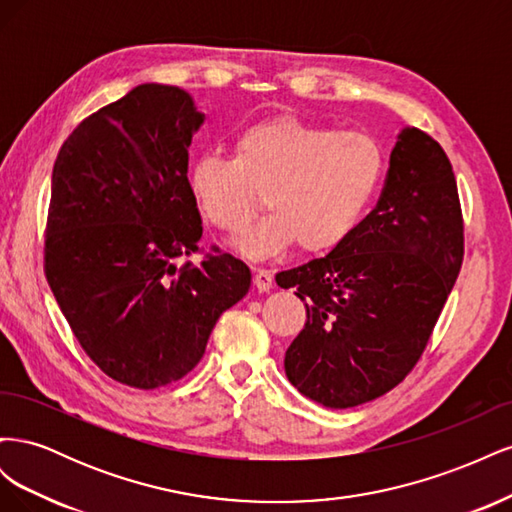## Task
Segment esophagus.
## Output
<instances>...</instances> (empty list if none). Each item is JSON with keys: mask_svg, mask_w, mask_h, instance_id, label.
I'll return each mask as SVG.
<instances>
[{"mask_svg": "<svg viewBox=\"0 0 512 512\" xmlns=\"http://www.w3.org/2000/svg\"><path fill=\"white\" fill-rule=\"evenodd\" d=\"M254 286L260 292H269L273 288V273L267 269H256L254 271Z\"/></svg>", "mask_w": 512, "mask_h": 512, "instance_id": "34e87169", "label": "esophagus"}]
</instances>
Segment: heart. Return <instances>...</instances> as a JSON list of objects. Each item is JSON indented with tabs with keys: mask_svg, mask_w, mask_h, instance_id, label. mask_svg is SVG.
<instances>
[{
	"mask_svg": "<svg viewBox=\"0 0 512 512\" xmlns=\"http://www.w3.org/2000/svg\"><path fill=\"white\" fill-rule=\"evenodd\" d=\"M384 177V153L363 132H335L277 115L245 126L235 156L200 153L190 185L211 224L241 232L267 192L271 213L237 241L250 258H271L297 243L303 254L329 252L361 222Z\"/></svg>",
	"mask_w": 512,
	"mask_h": 512,
	"instance_id": "b5f03b06",
	"label": "heart"
}]
</instances>
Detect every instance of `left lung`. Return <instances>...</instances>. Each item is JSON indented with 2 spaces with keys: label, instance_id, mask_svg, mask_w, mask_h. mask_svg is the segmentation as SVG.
<instances>
[{
  "label": "left lung",
  "instance_id": "left-lung-1",
  "mask_svg": "<svg viewBox=\"0 0 512 512\" xmlns=\"http://www.w3.org/2000/svg\"><path fill=\"white\" fill-rule=\"evenodd\" d=\"M461 260L453 166L429 134L404 128L376 209L331 254L275 275L307 309L284 359L294 389L333 410L389 393L421 359Z\"/></svg>",
  "mask_w": 512,
  "mask_h": 512
}]
</instances>
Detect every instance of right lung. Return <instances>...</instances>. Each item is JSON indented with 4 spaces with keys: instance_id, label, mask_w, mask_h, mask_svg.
<instances>
[{
    "instance_id": "obj_1",
    "label": "right lung",
    "mask_w": 512,
    "mask_h": 512,
    "mask_svg": "<svg viewBox=\"0 0 512 512\" xmlns=\"http://www.w3.org/2000/svg\"><path fill=\"white\" fill-rule=\"evenodd\" d=\"M205 113L145 83L74 128L53 166L44 273L74 337L134 389L181 380L252 284L245 262L200 254L188 149Z\"/></svg>"
}]
</instances>
